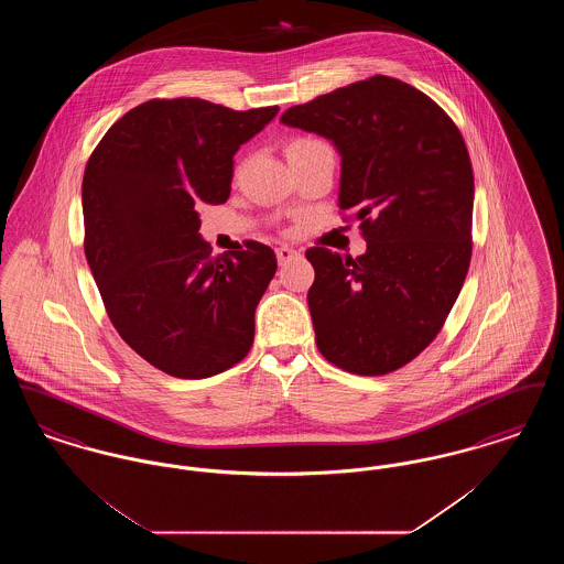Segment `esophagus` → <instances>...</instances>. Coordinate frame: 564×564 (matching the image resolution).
<instances>
[{"label":"esophagus","instance_id":"34e87169","mask_svg":"<svg viewBox=\"0 0 564 564\" xmlns=\"http://www.w3.org/2000/svg\"><path fill=\"white\" fill-rule=\"evenodd\" d=\"M300 256V251H295L294 247H290V245H281V247H276V260H279V264L283 267V264H288V262H292L294 258Z\"/></svg>","mask_w":564,"mask_h":564}]
</instances>
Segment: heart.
<instances>
[{"label": "heart", "mask_w": 564, "mask_h": 564, "mask_svg": "<svg viewBox=\"0 0 564 564\" xmlns=\"http://www.w3.org/2000/svg\"><path fill=\"white\" fill-rule=\"evenodd\" d=\"M319 148H327L322 139L315 137H295L288 145H285V154H295V152H308V150H319Z\"/></svg>", "instance_id": "1"}]
</instances>
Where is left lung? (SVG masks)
Here are the masks:
<instances>
[{"label":"left lung","mask_w":564,"mask_h":564,"mask_svg":"<svg viewBox=\"0 0 564 564\" xmlns=\"http://www.w3.org/2000/svg\"><path fill=\"white\" fill-rule=\"evenodd\" d=\"M281 122L336 145L340 209L368 242L345 260L306 251L317 347L350 375L395 372L440 334L469 269L474 171L463 134L425 93L389 76L294 106Z\"/></svg>","instance_id":"left-lung-1"}]
</instances>
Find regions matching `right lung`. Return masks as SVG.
<instances>
[{
  "label": "right lung",
  "mask_w": 564,
  "mask_h": 564,
  "mask_svg": "<svg viewBox=\"0 0 564 564\" xmlns=\"http://www.w3.org/2000/svg\"><path fill=\"white\" fill-rule=\"evenodd\" d=\"M279 108L150 99L109 127L82 180L84 253L109 322L175 378L219 375L249 352L276 272L269 245L214 258L196 207L230 196L232 156Z\"/></svg>",
  "instance_id": "add662e5"
}]
</instances>
